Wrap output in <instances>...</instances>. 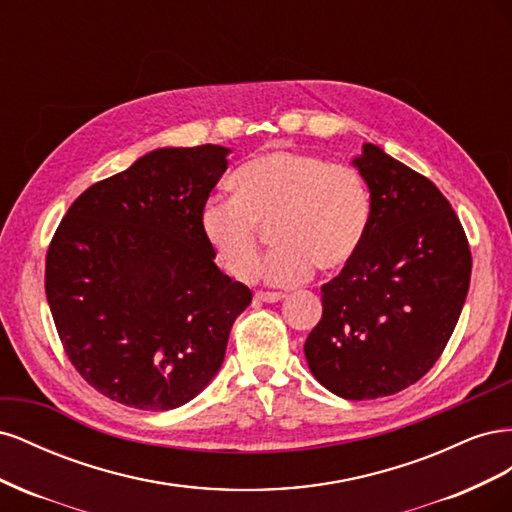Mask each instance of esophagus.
Returning <instances> with one entry per match:
<instances>
[{"label":"esophagus","instance_id":"1","mask_svg":"<svg viewBox=\"0 0 512 512\" xmlns=\"http://www.w3.org/2000/svg\"><path fill=\"white\" fill-rule=\"evenodd\" d=\"M284 297H286L284 292H265V290L256 292V299L262 301V303H277V301H282Z\"/></svg>","mask_w":512,"mask_h":512}]
</instances>
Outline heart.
I'll return each mask as SVG.
<instances>
[{"mask_svg": "<svg viewBox=\"0 0 512 512\" xmlns=\"http://www.w3.org/2000/svg\"><path fill=\"white\" fill-rule=\"evenodd\" d=\"M235 198L213 196L200 209V230L232 277L258 275L262 232L277 250L262 277L277 286L303 282L316 265L337 271L359 254L371 203L356 170L309 153L273 149L241 164L230 177Z\"/></svg>", "mask_w": 512, "mask_h": 512, "instance_id": "obj_1", "label": "heart"}]
</instances>
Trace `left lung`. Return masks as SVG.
<instances>
[{
    "mask_svg": "<svg viewBox=\"0 0 512 512\" xmlns=\"http://www.w3.org/2000/svg\"><path fill=\"white\" fill-rule=\"evenodd\" d=\"M352 164L369 188L371 220L359 254L320 288L305 359L331 393L376 399L408 389L440 359L468 297L472 254L427 177L371 143Z\"/></svg>",
    "mask_w": 512,
    "mask_h": 512,
    "instance_id": "1",
    "label": "left lung"
}]
</instances>
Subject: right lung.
<instances>
[{"mask_svg":"<svg viewBox=\"0 0 512 512\" xmlns=\"http://www.w3.org/2000/svg\"><path fill=\"white\" fill-rule=\"evenodd\" d=\"M220 145L164 147L70 205L46 252L44 290L74 369L138 410L188 404L222 367L252 290L200 230L228 168Z\"/></svg>","mask_w":512,"mask_h":512,"instance_id":"right-lung-1","label":"right lung"}]
</instances>
